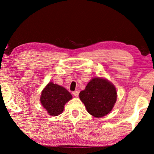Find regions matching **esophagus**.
I'll list each match as a JSON object with an SVG mask.
<instances>
[{"label":"esophagus","mask_w":154,"mask_h":154,"mask_svg":"<svg viewBox=\"0 0 154 154\" xmlns=\"http://www.w3.org/2000/svg\"><path fill=\"white\" fill-rule=\"evenodd\" d=\"M73 95H74V96L76 97H78V95H79V91H73Z\"/></svg>","instance_id":"34e87169"}]
</instances>
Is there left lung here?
<instances>
[{"label": "left lung", "instance_id": "8db88e82", "mask_svg": "<svg viewBox=\"0 0 154 154\" xmlns=\"http://www.w3.org/2000/svg\"><path fill=\"white\" fill-rule=\"evenodd\" d=\"M79 96L89 113L100 118L112 110L117 101V94L113 84L107 79L97 77L94 78L87 84Z\"/></svg>", "mask_w": 154, "mask_h": 154}]
</instances>
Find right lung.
<instances>
[{"label": "right lung", "instance_id": "add662e5", "mask_svg": "<svg viewBox=\"0 0 154 154\" xmlns=\"http://www.w3.org/2000/svg\"><path fill=\"white\" fill-rule=\"evenodd\" d=\"M72 96L65 88L51 82L43 89L40 101L51 116H58L64 110V106Z\"/></svg>", "mask_w": 154, "mask_h": 154}]
</instances>
